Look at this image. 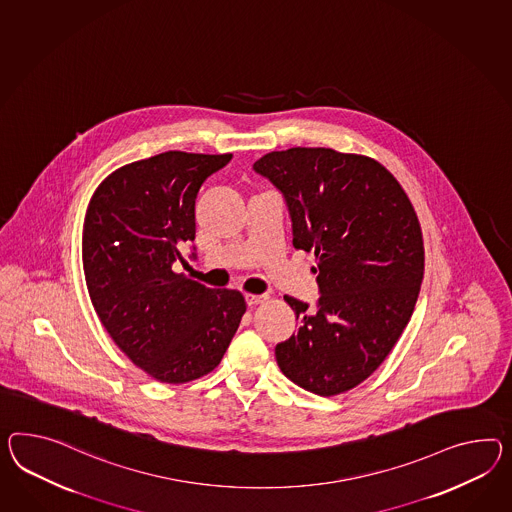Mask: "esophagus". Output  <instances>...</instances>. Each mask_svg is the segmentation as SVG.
Returning <instances> with one entry per match:
<instances>
[{
    "instance_id": "34e87169",
    "label": "esophagus",
    "mask_w": 512,
    "mask_h": 512,
    "mask_svg": "<svg viewBox=\"0 0 512 512\" xmlns=\"http://www.w3.org/2000/svg\"><path fill=\"white\" fill-rule=\"evenodd\" d=\"M245 301L249 306H256V304H262L267 301V295H256V293H247L245 295Z\"/></svg>"
}]
</instances>
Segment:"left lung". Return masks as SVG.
Returning <instances> with one entry per match:
<instances>
[{"label":"left lung","instance_id":"left-lung-1","mask_svg":"<svg viewBox=\"0 0 512 512\" xmlns=\"http://www.w3.org/2000/svg\"><path fill=\"white\" fill-rule=\"evenodd\" d=\"M286 198L293 247L314 252L315 310L284 297L299 321L276 345L282 373L312 394L353 390L392 353L420 295L425 250L405 189L379 161L295 146L254 163Z\"/></svg>","mask_w":512,"mask_h":512}]
</instances>
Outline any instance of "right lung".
<instances>
[{"instance_id":"add662e5","label":"right lung","mask_w":512,"mask_h":512,"mask_svg":"<svg viewBox=\"0 0 512 512\" xmlns=\"http://www.w3.org/2000/svg\"><path fill=\"white\" fill-rule=\"evenodd\" d=\"M230 159L171 150L133 161L98 185L87 208L81 252L92 306L118 349L159 382L213 371L247 310L241 291L172 271L184 262L180 245L195 239L200 185Z\"/></svg>"}]
</instances>
